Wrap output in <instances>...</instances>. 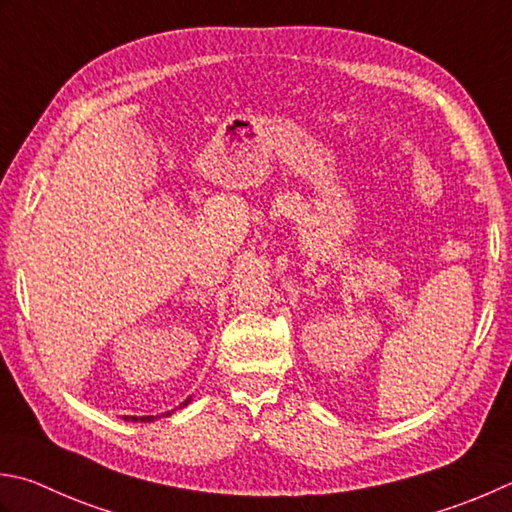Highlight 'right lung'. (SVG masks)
Segmentation results:
<instances>
[{"label": "right lung", "instance_id": "add662e5", "mask_svg": "<svg viewBox=\"0 0 512 512\" xmlns=\"http://www.w3.org/2000/svg\"><path fill=\"white\" fill-rule=\"evenodd\" d=\"M190 404V397L186 399V402L184 404H179V408H184V406H188ZM170 413H173V410H170ZM170 413H162V415H157V417H168ZM155 415H146V417H124L126 419V422H155V419H157Z\"/></svg>", "mask_w": 512, "mask_h": 512}]
</instances>
